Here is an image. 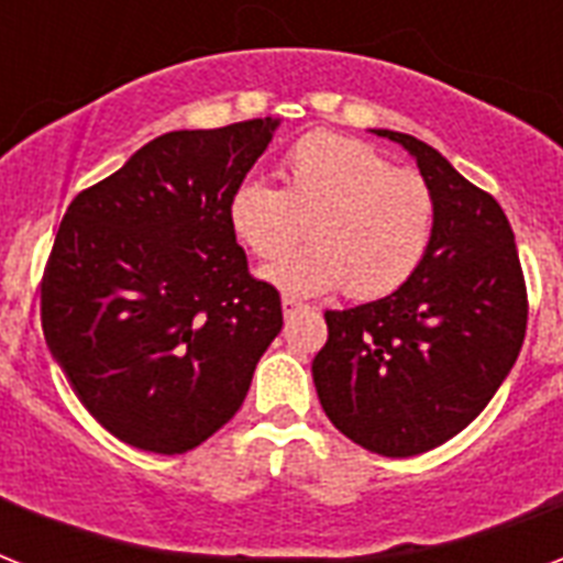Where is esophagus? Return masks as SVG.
<instances>
[{"label": "esophagus", "instance_id": "34e87169", "mask_svg": "<svg viewBox=\"0 0 563 563\" xmlns=\"http://www.w3.org/2000/svg\"><path fill=\"white\" fill-rule=\"evenodd\" d=\"M298 309H303V303H300V300L289 298V295L283 298V316H291V312H298Z\"/></svg>", "mask_w": 563, "mask_h": 563}]
</instances>
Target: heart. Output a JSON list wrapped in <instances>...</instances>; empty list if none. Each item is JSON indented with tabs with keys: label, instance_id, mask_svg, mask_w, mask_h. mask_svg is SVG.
I'll return each mask as SVG.
<instances>
[{
	"label": "heart",
	"instance_id": "obj_1",
	"mask_svg": "<svg viewBox=\"0 0 563 563\" xmlns=\"http://www.w3.org/2000/svg\"><path fill=\"white\" fill-rule=\"evenodd\" d=\"M280 189L245 180L228 201V228L256 260L286 254L307 228L312 245L263 268L286 295L339 286L356 300L385 298L427 260L438 201L429 180L397 169L374 145L342 134H309L280 163Z\"/></svg>",
	"mask_w": 563,
	"mask_h": 563
}]
</instances>
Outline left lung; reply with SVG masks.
I'll list each match as a JSON object with an SVG mask.
<instances>
[{
    "label": "left lung",
    "mask_w": 563,
    "mask_h": 563,
    "mask_svg": "<svg viewBox=\"0 0 563 563\" xmlns=\"http://www.w3.org/2000/svg\"><path fill=\"white\" fill-rule=\"evenodd\" d=\"M418 161L435 192V236L400 289L327 309L312 360L333 427L376 455L409 459L459 435L497 394L523 347L526 280L515 230L494 195L400 131H376Z\"/></svg>",
    "instance_id": "1"
}]
</instances>
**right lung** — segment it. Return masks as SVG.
<instances>
[{
    "instance_id": "add662e5",
    "label": "right lung",
    "mask_w": 563,
    "mask_h": 563,
    "mask_svg": "<svg viewBox=\"0 0 563 563\" xmlns=\"http://www.w3.org/2000/svg\"><path fill=\"white\" fill-rule=\"evenodd\" d=\"M277 125L163 134L66 207L43 335L84 409L136 450L178 455L219 432L280 333V291L251 277L228 228Z\"/></svg>"
}]
</instances>
